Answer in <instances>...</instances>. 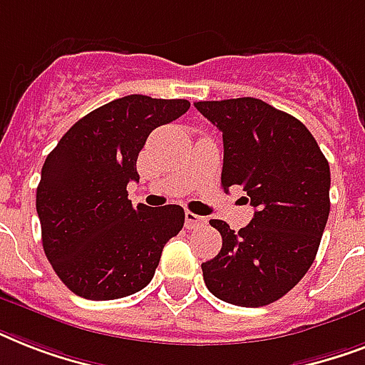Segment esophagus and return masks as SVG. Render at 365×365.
Returning a JSON list of instances; mask_svg holds the SVG:
<instances>
[{"mask_svg":"<svg viewBox=\"0 0 365 365\" xmlns=\"http://www.w3.org/2000/svg\"><path fill=\"white\" fill-rule=\"evenodd\" d=\"M206 223V217L202 216H197L193 212H185V227L187 229H197L200 225H205Z\"/></svg>","mask_w":365,"mask_h":365,"instance_id":"34e87169","label":"esophagus"}]
</instances>
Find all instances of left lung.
Here are the masks:
<instances>
[{
	"label": "left lung",
	"instance_id": "8db88e82",
	"mask_svg": "<svg viewBox=\"0 0 365 365\" xmlns=\"http://www.w3.org/2000/svg\"><path fill=\"white\" fill-rule=\"evenodd\" d=\"M223 134L222 185H240L254 206L235 233L222 220V250L202 263L206 288L239 307L286 295L317 257L329 216V165L303 123L257 98L195 102Z\"/></svg>",
	"mask_w": 365,
	"mask_h": 365
}]
</instances>
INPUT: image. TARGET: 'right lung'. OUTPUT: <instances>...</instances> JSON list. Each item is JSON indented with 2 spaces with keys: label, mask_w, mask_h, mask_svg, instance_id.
<instances>
[{
  "label": "right lung",
  "mask_w": 365,
  "mask_h": 365,
  "mask_svg": "<svg viewBox=\"0 0 365 365\" xmlns=\"http://www.w3.org/2000/svg\"><path fill=\"white\" fill-rule=\"evenodd\" d=\"M189 106L123 96L79 119L47 155L36 195L43 250L79 297L110 301L145 288L165 244L182 231V206H132L126 185L140 180L138 153L151 130Z\"/></svg>",
  "instance_id": "1"
}]
</instances>
